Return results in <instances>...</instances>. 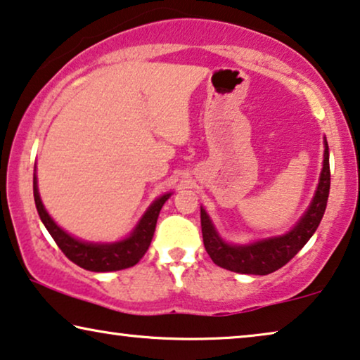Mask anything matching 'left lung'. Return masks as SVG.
<instances>
[{
    "instance_id": "left-lung-1",
    "label": "left lung",
    "mask_w": 360,
    "mask_h": 360,
    "mask_svg": "<svg viewBox=\"0 0 360 360\" xmlns=\"http://www.w3.org/2000/svg\"><path fill=\"white\" fill-rule=\"evenodd\" d=\"M329 185H331V170H329V150L326 144L316 195H314L307 213L290 233L280 236V238L259 240L250 245H229L216 234L208 214L205 213V210H201V233H203L206 252L216 265L231 270V272L252 275L275 272L290 262L318 229L324 210H326Z\"/></svg>"
}]
</instances>
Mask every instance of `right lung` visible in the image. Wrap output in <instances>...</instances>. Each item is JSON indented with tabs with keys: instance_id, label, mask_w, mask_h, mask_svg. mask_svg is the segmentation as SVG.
<instances>
[{
	"instance_id": "1",
	"label": "right lung",
	"mask_w": 360,
	"mask_h": 360,
	"mask_svg": "<svg viewBox=\"0 0 360 360\" xmlns=\"http://www.w3.org/2000/svg\"><path fill=\"white\" fill-rule=\"evenodd\" d=\"M169 196L170 193L160 196L150 205L147 213L142 216L141 223L136 226L134 233L127 239L116 244H88L73 239L72 236H68L65 231H62L53 223L51 216L47 214L46 208H44L41 196H39L36 175H34V201H36L37 213L41 216L44 226L51 233L62 252L65 254V257L70 259L78 267L90 270V272H112V270L132 267V265L139 262L142 255L149 249L152 236H154L155 231L157 218H159L162 206H164Z\"/></svg>"
}]
</instances>
